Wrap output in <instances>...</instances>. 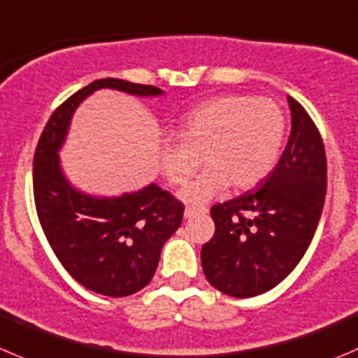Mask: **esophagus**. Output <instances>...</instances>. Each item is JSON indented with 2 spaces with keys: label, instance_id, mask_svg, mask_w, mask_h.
Listing matches in <instances>:
<instances>
[{
  "label": "esophagus",
  "instance_id": "esophagus-1",
  "mask_svg": "<svg viewBox=\"0 0 358 358\" xmlns=\"http://www.w3.org/2000/svg\"><path fill=\"white\" fill-rule=\"evenodd\" d=\"M204 211H206V210L199 211V210H196V208H185V213H183V217H185V218H192V217H196L197 213H204Z\"/></svg>",
  "mask_w": 358,
  "mask_h": 358
}]
</instances>
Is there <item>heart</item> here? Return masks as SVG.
I'll list each match as a JSON object with an SVG mask.
<instances>
[{"instance_id":"b5f03b06","label":"heart","mask_w":358,"mask_h":358,"mask_svg":"<svg viewBox=\"0 0 358 358\" xmlns=\"http://www.w3.org/2000/svg\"><path fill=\"white\" fill-rule=\"evenodd\" d=\"M285 113L269 98L220 96L187 112L176 138H161L159 168L173 187L185 185L199 166L206 169L180 192V199L201 206L232 183L250 189L275 168L285 138Z\"/></svg>"}]
</instances>
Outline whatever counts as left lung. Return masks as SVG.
<instances>
[{
  "instance_id": "1",
  "label": "left lung",
  "mask_w": 358,
  "mask_h": 358,
  "mask_svg": "<svg viewBox=\"0 0 358 358\" xmlns=\"http://www.w3.org/2000/svg\"><path fill=\"white\" fill-rule=\"evenodd\" d=\"M287 99L292 129L278 164L257 190L211 208L215 234L201 248L208 282L238 299L275 289L294 271L324 210V141L306 110Z\"/></svg>"
}]
</instances>
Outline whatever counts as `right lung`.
I'll return each instance as SVG.
<instances>
[{"mask_svg": "<svg viewBox=\"0 0 358 358\" xmlns=\"http://www.w3.org/2000/svg\"><path fill=\"white\" fill-rule=\"evenodd\" d=\"M99 89L141 98L162 94L154 85L101 78L69 96L50 115L34 152V204L48 245L66 271L92 292L126 297L154 278L162 246L182 224L183 204L155 183L136 192L99 197L68 182L59 150L75 110Z\"/></svg>", "mask_w": 358, "mask_h": 358, "instance_id": "1", "label": "right lung"}]
</instances>
